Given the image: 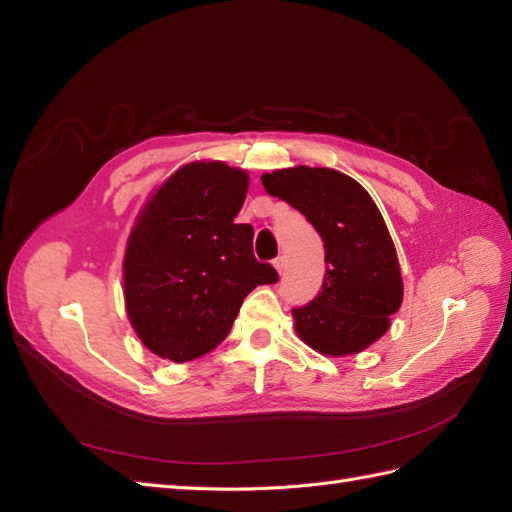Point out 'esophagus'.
<instances>
[{
    "label": "esophagus",
    "instance_id": "obj_1",
    "mask_svg": "<svg viewBox=\"0 0 512 512\" xmlns=\"http://www.w3.org/2000/svg\"><path fill=\"white\" fill-rule=\"evenodd\" d=\"M272 264H275V268H277V272L279 275H283V270H285V264H288V261H285V257L283 255H279L275 261H272Z\"/></svg>",
    "mask_w": 512,
    "mask_h": 512
}]
</instances>
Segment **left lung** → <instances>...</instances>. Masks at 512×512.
Returning <instances> with one entry per match:
<instances>
[{
  "instance_id": "obj_1",
  "label": "left lung",
  "mask_w": 512,
  "mask_h": 512,
  "mask_svg": "<svg viewBox=\"0 0 512 512\" xmlns=\"http://www.w3.org/2000/svg\"><path fill=\"white\" fill-rule=\"evenodd\" d=\"M261 183L299 209L325 246L323 288L292 310L296 334L336 358L382 338L401 305L403 283L395 244L366 189L347 174L307 165L264 174Z\"/></svg>"
}]
</instances>
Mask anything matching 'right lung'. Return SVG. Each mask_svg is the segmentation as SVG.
Wrapping results in <instances>:
<instances>
[{
	"label": "right lung",
	"instance_id": "obj_1",
	"mask_svg": "<svg viewBox=\"0 0 512 512\" xmlns=\"http://www.w3.org/2000/svg\"><path fill=\"white\" fill-rule=\"evenodd\" d=\"M248 176L227 163L174 172L130 233L124 296L137 336L159 358L189 362L229 336L248 292L277 283L253 255V227L237 224Z\"/></svg>",
	"mask_w": 512,
	"mask_h": 512
}]
</instances>
